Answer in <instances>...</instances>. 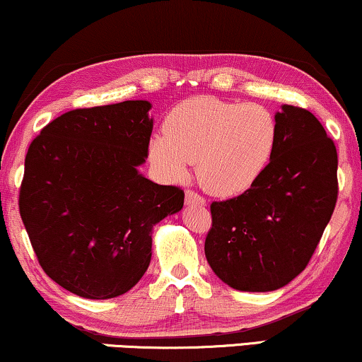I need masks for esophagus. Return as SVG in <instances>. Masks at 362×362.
Here are the masks:
<instances>
[{
    "instance_id": "1",
    "label": "esophagus",
    "mask_w": 362,
    "mask_h": 362,
    "mask_svg": "<svg viewBox=\"0 0 362 362\" xmlns=\"http://www.w3.org/2000/svg\"><path fill=\"white\" fill-rule=\"evenodd\" d=\"M185 203L187 205H206V200L202 195H198L197 192L187 190L185 192Z\"/></svg>"
}]
</instances>
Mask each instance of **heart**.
Listing matches in <instances>:
<instances>
[{
	"label": "heart",
	"mask_w": 362,
	"mask_h": 362,
	"mask_svg": "<svg viewBox=\"0 0 362 362\" xmlns=\"http://www.w3.org/2000/svg\"><path fill=\"white\" fill-rule=\"evenodd\" d=\"M164 132L152 137L149 157L165 179H183L197 162L206 192L234 197L249 190L271 162L279 124L262 105L193 96L170 111Z\"/></svg>",
	"instance_id": "heart-1"
}]
</instances>
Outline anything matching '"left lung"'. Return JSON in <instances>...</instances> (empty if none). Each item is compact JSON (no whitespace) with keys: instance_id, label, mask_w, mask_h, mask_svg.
I'll return each instance as SVG.
<instances>
[{"instance_id":"obj_1","label":"left lung","mask_w":362,"mask_h":362,"mask_svg":"<svg viewBox=\"0 0 362 362\" xmlns=\"http://www.w3.org/2000/svg\"><path fill=\"white\" fill-rule=\"evenodd\" d=\"M277 146L256 183L213 202L205 256L223 282L271 292L307 267L338 198V154L322 123L298 106L276 115Z\"/></svg>"}]
</instances>
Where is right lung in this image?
<instances>
[{"label":"right lung","mask_w":362,"mask_h":362,"mask_svg":"<svg viewBox=\"0 0 362 362\" xmlns=\"http://www.w3.org/2000/svg\"><path fill=\"white\" fill-rule=\"evenodd\" d=\"M151 103L72 110L30 142L19 213L44 272L78 297L131 290L152 256V228L185 193L139 174L152 132Z\"/></svg>","instance_id":"1"}]
</instances>
